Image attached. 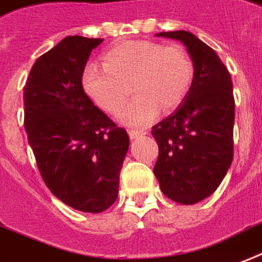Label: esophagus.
<instances>
[{"instance_id":"34e87169","label":"esophagus","mask_w":262,"mask_h":262,"mask_svg":"<svg viewBox=\"0 0 262 262\" xmlns=\"http://www.w3.org/2000/svg\"><path fill=\"white\" fill-rule=\"evenodd\" d=\"M144 135H145L144 130H136V129H130V130H129V136H130L132 140L139 139V137H141V136H144Z\"/></svg>"}]
</instances>
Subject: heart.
<instances>
[{
    "label": "heart",
    "instance_id": "heart-1",
    "mask_svg": "<svg viewBox=\"0 0 262 262\" xmlns=\"http://www.w3.org/2000/svg\"><path fill=\"white\" fill-rule=\"evenodd\" d=\"M193 81V61L181 45L129 41L110 49L103 67L88 64L82 86L88 97L105 113H115L129 96L135 97L118 117L132 126H143L161 108L171 111L184 103Z\"/></svg>",
    "mask_w": 262,
    "mask_h": 262
}]
</instances>
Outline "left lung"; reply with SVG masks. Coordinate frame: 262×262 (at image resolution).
Instances as JSON below:
<instances>
[{"mask_svg": "<svg viewBox=\"0 0 262 262\" xmlns=\"http://www.w3.org/2000/svg\"><path fill=\"white\" fill-rule=\"evenodd\" d=\"M157 35L184 43L193 61V81L184 103L152 127L159 148L154 174L169 199L193 205L214 192L232 163V79L219 55L192 33Z\"/></svg>", "mask_w": 262, "mask_h": 262, "instance_id": "8db88e82", "label": "left lung"}]
</instances>
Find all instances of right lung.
I'll return each instance as SVG.
<instances>
[{
    "label": "right lung",
    "mask_w": 262,
    "mask_h": 262,
    "mask_svg": "<svg viewBox=\"0 0 262 262\" xmlns=\"http://www.w3.org/2000/svg\"><path fill=\"white\" fill-rule=\"evenodd\" d=\"M101 38L70 35L39 56L25 85V127L42 180L75 210L101 213L118 196L129 136L83 92Z\"/></svg>",
    "instance_id": "add662e5"
}]
</instances>
